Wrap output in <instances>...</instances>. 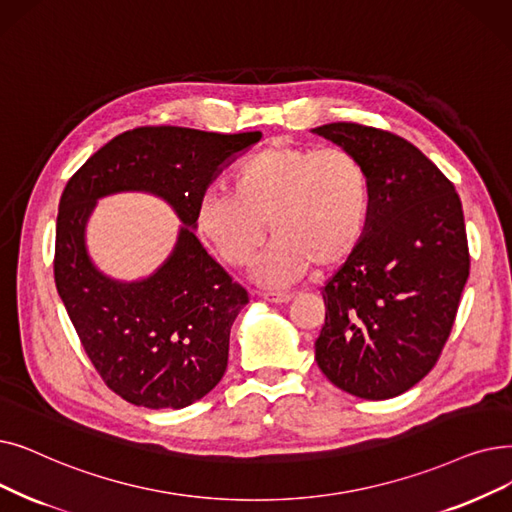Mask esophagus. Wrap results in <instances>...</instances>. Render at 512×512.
<instances>
[{"label": "esophagus", "instance_id": "esophagus-1", "mask_svg": "<svg viewBox=\"0 0 512 512\" xmlns=\"http://www.w3.org/2000/svg\"><path fill=\"white\" fill-rule=\"evenodd\" d=\"M261 297L265 301H272V303H286V301L293 299L291 293H261Z\"/></svg>", "mask_w": 512, "mask_h": 512}]
</instances>
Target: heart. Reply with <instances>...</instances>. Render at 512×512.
Wrapping results in <instances>:
<instances>
[{"label": "heart", "mask_w": 512, "mask_h": 512, "mask_svg": "<svg viewBox=\"0 0 512 512\" xmlns=\"http://www.w3.org/2000/svg\"><path fill=\"white\" fill-rule=\"evenodd\" d=\"M230 188L201 194L194 224L230 265H247L265 234H274L255 265L265 286H286L316 263H343L364 238L370 215V177L362 161L343 148L274 142L247 159Z\"/></svg>", "instance_id": "b5f03b06"}]
</instances>
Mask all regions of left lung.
Returning <instances> with one entry per match:
<instances>
[{"label": "left lung", "mask_w": 512, "mask_h": 512, "mask_svg": "<svg viewBox=\"0 0 512 512\" xmlns=\"http://www.w3.org/2000/svg\"><path fill=\"white\" fill-rule=\"evenodd\" d=\"M314 133L370 177L364 238L322 286L316 362L339 389L389 399L425 379L452 332L471 268L462 203L437 165L391 131L328 123Z\"/></svg>", "instance_id": "obj_1"}]
</instances>
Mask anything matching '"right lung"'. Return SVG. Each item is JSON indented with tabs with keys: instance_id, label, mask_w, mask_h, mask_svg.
Here are the masks:
<instances>
[{
	"instance_id": "1",
	"label": "right lung",
	"mask_w": 512,
	"mask_h": 512,
	"mask_svg": "<svg viewBox=\"0 0 512 512\" xmlns=\"http://www.w3.org/2000/svg\"><path fill=\"white\" fill-rule=\"evenodd\" d=\"M261 131L215 133L173 125L119 133L66 184L56 219L54 280L79 341L110 391L133 406L186 408L226 372L230 328L249 293L190 228L201 194ZM157 193L185 221L172 257L150 279L117 283L84 253L82 230L100 195Z\"/></svg>"
}]
</instances>
